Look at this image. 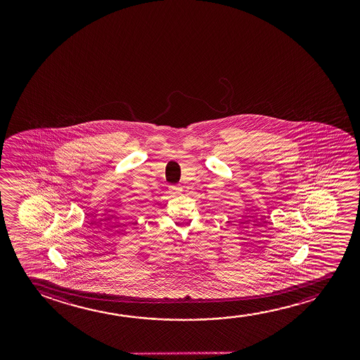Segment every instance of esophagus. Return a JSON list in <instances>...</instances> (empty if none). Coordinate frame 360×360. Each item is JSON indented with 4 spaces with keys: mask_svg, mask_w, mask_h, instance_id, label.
<instances>
[{
    "mask_svg": "<svg viewBox=\"0 0 360 360\" xmlns=\"http://www.w3.org/2000/svg\"><path fill=\"white\" fill-rule=\"evenodd\" d=\"M169 192L172 193L173 195H177V194L182 192V188L179 187V186H171L169 187Z\"/></svg>",
    "mask_w": 360,
    "mask_h": 360,
    "instance_id": "34e87169",
    "label": "esophagus"
}]
</instances>
